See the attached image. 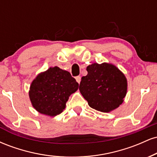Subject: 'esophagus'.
<instances>
[{
    "label": "esophagus",
    "mask_w": 157,
    "mask_h": 157,
    "mask_svg": "<svg viewBox=\"0 0 157 157\" xmlns=\"http://www.w3.org/2000/svg\"><path fill=\"white\" fill-rule=\"evenodd\" d=\"M75 79H76L77 82H78L79 84H80V81H81V77L80 76H77V77H75Z\"/></svg>",
    "instance_id": "obj_1"
}]
</instances>
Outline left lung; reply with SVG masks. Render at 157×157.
<instances>
[{
	"label": "left lung",
	"mask_w": 157,
	"mask_h": 157,
	"mask_svg": "<svg viewBox=\"0 0 157 157\" xmlns=\"http://www.w3.org/2000/svg\"><path fill=\"white\" fill-rule=\"evenodd\" d=\"M88 75L82 77L80 93L91 108L110 112L124 101L127 93V79L114 65L107 63L89 65Z\"/></svg>",
	"instance_id": "1"
}]
</instances>
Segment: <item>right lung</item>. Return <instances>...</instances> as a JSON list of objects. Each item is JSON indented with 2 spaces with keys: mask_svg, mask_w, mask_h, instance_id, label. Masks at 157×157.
I'll return each mask as SVG.
<instances>
[{
  "mask_svg": "<svg viewBox=\"0 0 157 157\" xmlns=\"http://www.w3.org/2000/svg\"><path fill=\"white\" fill-rule=\"evenodd\" d=\"M78 87V82L71 74L55 66L36 77L30 86L29 95L36 111L55 117L62 113L68 97Z\"/></svg>",
  "mask_w": 157,
  "mask_h": 157,
  "instance_id": "obj_1",
  "label": "right lung"
}]
</instances>
